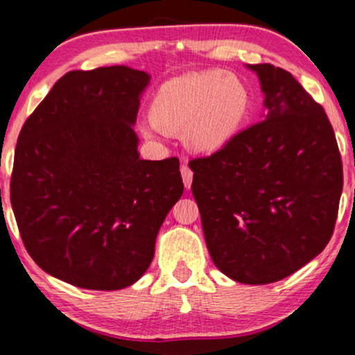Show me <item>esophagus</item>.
Returning <instances> with one entry per match:
<instances>
[{
	"mask_svg": "<svg viewBox=\"0 0 355 355\" xmlns=\"http://www.w3.org/2000/svg\"><path fill=\"white\" fill-rule=\"evenodd\" d=\"M181 176H182V181H184V186H186V189H191L193 173H192V169L187 166V164H182L181 166Z\"/></svg>",
	"mask_w": 355,
	"mask_h": 355,
	"instance_id": "1",
	"label": "esophagus"
}]
</instances>
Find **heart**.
Wrapping results in <instances>:
<instances>
[{
	"mask_svg": "<svg viewBox=\"0 0 355 355\" xmlns=\"http://www.w3.org/2000/svg\"><path fill=\"white\" fill-rule=\"evenodd\" d=\"M252 108L249 85L232 72L207 69L164 82L150 103L153 128L181 134L189 148L211 155L226 148L241 134ZM142 124L144 137L155 129Z\"/></svg>",
	"mask_w": 355,
	"mask_h": 355,
	"instance_id": "obj_1",
	"label": "heart"
}]
</instances>
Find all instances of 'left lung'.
I'll use <instances>...</instances> for the list:
<instances>
[{
	"instance_id": "obj_1",
	"label": "left lung",
	"mask_w": 355,
	"mask_h": 355,
	"mask_svg": "<svg viewBox=\"0 0 355 355\" xmlns=\"http://www.w3.org/2000/svg\"><path fill=\"white\" fill-rule=\"evenodd\" d=\"M263 92L260 123L189 163L213 263L244 284H268L313 260L331 239L343 192L333 128L288 71L245 64Z\"/></svg>"
}]
</instances>
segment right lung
<instances>
[{"label":"right lung","mask_w":355,"mask_h":355,"mask_svg":"<svg viewBox=\"0 0 355 355\" xmlns=\"http://www.w3.org/2000/svg\"><path fill=\"white\" fill-rule=\"evenodd\" d=\"M150 74L71 71L19 134L11 205L24 245L48 275L116 291L142 278L181 198L179 159H140L134 130Z\"/></svg>","instance_id":"obj_1"}]
</instances>
